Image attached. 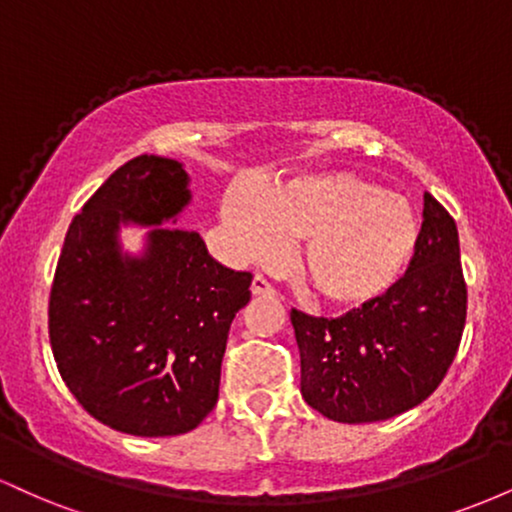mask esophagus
Here are the masks:
<instances>
[{
  "label": "esophagus",
  "mask_w": 512,
  "mask_h": 512,
  "mask_svg": "<svg viewBox=\"0 0 512 512\" xmlns=\"http://www.w3.org/2000/svg\"><path fill=\"white\" fill-rule=\"evenodd\" d=\"M250 291H252V296H274V286L269 284V281L264 279V276H260V274L252 276Z\"/></svg>",
  "instance_id": "34e87169"
}]
</instances>
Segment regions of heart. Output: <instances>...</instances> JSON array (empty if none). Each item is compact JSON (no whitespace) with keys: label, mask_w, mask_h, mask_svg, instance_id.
<instances>
[{"label":"heart","mask_w":512,"mask_h":512,"mask_svg":"<svg viewBox=\"0 0 512 512\" xmlns=\"http://www.w3.org/2000/svg\"><path fill=\"white\" fill-rule=\"evenodd\" d=\"M221 223L243 260L272 262L286 236L301 238L296 272L320 301L358 308L402 276L419 245L409 199L351 173H308L255 192L236 185Z\"/></svg>","instance_id":"heart-1"}]
</instances>
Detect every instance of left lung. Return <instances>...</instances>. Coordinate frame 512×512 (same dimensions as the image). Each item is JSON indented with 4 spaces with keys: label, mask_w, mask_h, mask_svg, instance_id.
Masks as SVG:
<instances>
[{
    "label": "left lung",
    "mask_w": 512,
    "mask_h": 512,
    "mask_svg": "<svg viewBox=\"0 0 512 512\" xmlns=\"http://www.w3.org/2000/svg\"><path fill=\"white\" fill-rule=\"evenodd\" d=\"M467 317L455 219L424 195V223L407 274L342 317L291 310L301 395L339 424L385 421L421 404L448 373Z\"/></svg>",
    "instance_id": "obj_1"
}]
</instances>
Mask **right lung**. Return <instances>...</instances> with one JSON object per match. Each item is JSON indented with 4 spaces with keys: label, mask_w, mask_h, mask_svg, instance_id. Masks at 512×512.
Returning <instances> with one entry per match:
<instances>
[{
    "label": "right lung",
    "mask_w": 512,
    "mask_h": 512,
    "mask_svg": "<svg viewBox=\"0 0 512 512\" xmlns=\"http://www.w3.org/2000/svg\"><path fill=\"white\" fill-rule=\"evenodd\" d=\"M192 202L182 163L137 156L74 216L50 291V344L62 380L93 419L180 436L216 407L233 317L250 272L223 267L195 231L168 228ZM122 225L149 227L139 256Z\"/></svg>",
    "instance_id": "add662e5"
}]
</instances>
